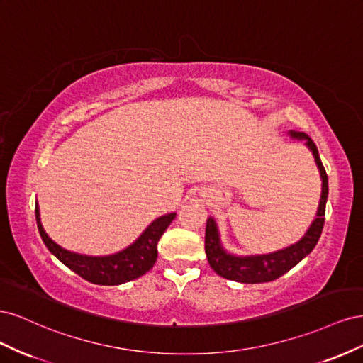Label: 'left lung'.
Wrapping results in <instances>:
<instances>
[{
  "label": "left lung",
  "mask_w": 363,
  "mask_h": 363,
  "mask_svg": "<svg viewBox=\"0 0 363 363\" xmlns=\"http://www.w3.org/2000/svg\"><path fill=\"white\" fill-rule=\"evenodd\" d=\"M291 138L304 140L307 148L312 151L315 157V163L318 169H320L323 188H321V200L318 206L316 218L311 224L309 230L306 235L298 240L296 244H292L288 248H283L279 251L269 252V255H259V256H235L230 255L221 245V238H219V230L216 221L211 216L207 219L206 224V238H204V247H206V256L208 260V265L212 269L224 279L235 280L239 283H265L272 281L283 274H286L292 269L296 263L301 262L307 255L318 244L324 227V215H325V203L328 196V179L325 169L323 167V162L318 155V148L313 144V140L298 131H289Z\"/></svg>",
  "instance_id": "obj_1"
}]
</instances>
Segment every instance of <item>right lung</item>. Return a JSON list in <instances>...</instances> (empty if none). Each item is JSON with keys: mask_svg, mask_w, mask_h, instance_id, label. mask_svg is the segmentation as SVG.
<instances>
[{"mask_svg": "<svg viewBox=\"0 0 363 363\" xmlns=\"http://www.w3.org/2000/svg\"><path fill=\"white\" fill-rule=\"evenodd\" d=\"M174 218L175 213H168L155 219L133 244L123 251L115 252V255L86 256L65 250L54 242L42 227L39 206L36 203V221L43 244L63 265H67L75 274H79L80 277L95 284H104V286L123 284L148 272L157 259L159 239L172 223Z\"/></svg>", "mask_w": 363, "mask_h": 363, "instance_id": "obj_1", "label": "right lung"}]
</instances>
